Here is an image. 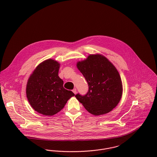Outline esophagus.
Masks as SVG:
<instances>
[{"mask_svg": "<svg viewBox=\"0 0 157 157\" xmlns=\"http://www.w3.org/2000/svg\"><path fill=\"white\" fill-rule=\"evenodd\" d=\"M72 92H74V93L75 94L77 93V90H76L75 88H74V90H72Z\"/></svg>", "mask_w": 157, "mask_h": 157, "instance_id": "1", "label": "esophagus"}]
</instances>
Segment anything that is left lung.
Listing matches in <instances>:
<instances>
[{
    "instance_id": "1",
    "label": "left lung",
    "mask_w": 157,
    "mask_h": 157,
    "mask_svg": "<svg viewBox=\"0 0 157 157\" xmlns=\"http://www.w3.org/2000/svg\"><path fill=\"white\" fill-rule=\"evenodd\" d=\"M77 67L87 81L89 90L85 95H75L76 98L94 115L111 112L120 102L123 93L122 82L116 67L98 54H90L78 62Z\"/></svg>"
}]
</instances>
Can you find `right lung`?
I'll use <instances>...</instances> for the list:
<instances>
[{"instance_id":"right-lung-1","label":"right lung","mask_w":157,"mask_h":157,"mask_svg":"<svg viewBox=\"0 0 157 157\" xmlns=\"http://www.w3.org/2000/svg\"><path fill=\"white\" fill-rule=\"evenodd\" d=\"M60 65L55 60L47 59L36 67L28 80V100L36 111L42 115L52 116L60 112L75 95L63 88V81L58 75Z\"/></svg>"}]
</instances>
